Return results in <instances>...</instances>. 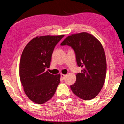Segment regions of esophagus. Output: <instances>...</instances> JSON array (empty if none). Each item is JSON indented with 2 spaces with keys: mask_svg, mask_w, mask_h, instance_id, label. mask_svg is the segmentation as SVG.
<instances>
[{
  "mask_svg": "<svg viewBox=\"0 0 124 124\" xmlns=\"http://www.w3.org/2000/svg\"><path fill=\"white\" fill-rule=\"evenodd\" d=\"M65 77H66V75H64V74H61V79H62V80L64 79Z\"/></svg>",
  "mask_w": 124,
  "mask_h": 124,
  "instance_id": "obj_1",
  "label": "esophagus"
}]
</instances>
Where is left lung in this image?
<instances>
[{
	"label": "left lung",
	"mask_w": 124,
	"mask_h": 124,
	"mask_svg": "<svg viewBox=\"0 0 124 124\" xmlns=\"http://www.w3.org/2000/svg\"><path fill=\"white\" fill-rule=\"evenodd\" d=\"M61 45L72 47L78 66L83 67L76 75L71 90L81 99H93L101 90L106 78V60L102 44L92 35L83 32L67 37Z\"/></svg>",
	"instance_id": "obj_1"
}]
</instances>
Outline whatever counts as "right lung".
<instances>
[{
  "label": "right lung",
  "mask_w": 124,
  "mask_h": 124,
  "mask_svg": "<svg viewBox=\"0 0 124 124\" xmlns=\"http://www.w3.org/2000/svg\"><path fill=\"white\" fill-rule=\"evenodd\" d=\"M37 37L27 44L20 62V78L25 93L32 101L43 104L52 97L60 83V74L53 75L49 68L56 45L64 37Z\"/></svg>",
  "instance_id": "add662e5"
}]
</instances>
